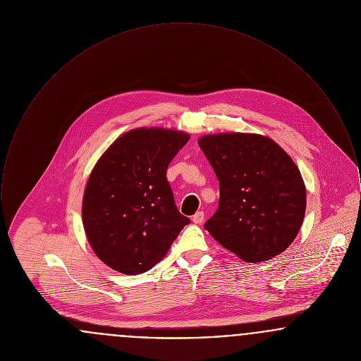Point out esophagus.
<instances>
[{
    "instance_id": "obj_1",
    "label": "esophagus",
    "mask_w": 361,
    "mask_h": 361,
    "mask_svg": "<svg viewBox=\"0 0 361 361\" xmlns=\"http://www.w3.org/2000/svg\"><path fill=\"white\" fill-rule=\"evenodd\" d=\"M204 221V212L203 211H197L193 216H192V222L196 224H200Z\"/></svg>"
}]
</instances>
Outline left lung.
I'll use <instances>...</instances> for the list:
<instances>
[{"label": "left lung", "mask_w": 361, "mask_h": 361, "mask_svg": "<svg viewBox=\"0 0 361 361\" xmlns=\"http://www.w3.org/2000/svg\"><path fill=\"white\" fill-rule=\"evenodd\" d=\"M199 146L219 180L221 195L207 231L246 262L283 253L306 212V187L291 157L258 134L204 135Z\"/></svg>", "instance_id": "8db88e82"}]
</instances>
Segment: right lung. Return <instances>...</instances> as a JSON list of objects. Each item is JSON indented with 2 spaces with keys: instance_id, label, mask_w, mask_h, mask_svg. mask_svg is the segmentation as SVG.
<instances>
[{
  "instance_id": "obj_1",
  "label": "right lung",
  "mask_w": 361,
  "mask_h": 361,
  "mask_svg": "<svg viewBox=\"0 0 361 361\" xmlns=\"http://www.w3.org/2000/svg\"><path fill=\"white\" fill-rule=\"evenodd\" d=\"M188 134L135 128L118 137L86 183L82 222L96 256L124 275L152 269L189 221L174 204L166 171Z\"/></svg>"
}]
</instances>
